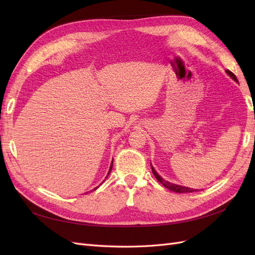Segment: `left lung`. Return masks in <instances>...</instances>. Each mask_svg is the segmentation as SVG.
Wrapping results in <instances>:
<instances>
[{"label":"left lung","mask_w":255,"mask_h":255,"mask_svg":"<svg viewBox=\"0 0 255 255\" xmlns=\"http://www.w3.org/2000/svg\"><path fill=\"white\" fill-rule=\"evenodd\" d=\"M227 73L231 76V78H232L235 82H238L237 81V79H236V76H235V74L233 73V72H231L230 70H227ZM152 168V172H153V174H154V176L156 177V180L159 182V183H161L164 185V186L166 187V188H168L169 190H171V191H175V192H180V194H185V192H194V191H198L197 189H192V188H188V187H184V186H180V185H175V184H171V183H169V182H167V181H165V180H163L161 179V177L156 173V171L154 170V168L153 167H151Z\"/></svg>","instance_id":"1"}]
</instances>
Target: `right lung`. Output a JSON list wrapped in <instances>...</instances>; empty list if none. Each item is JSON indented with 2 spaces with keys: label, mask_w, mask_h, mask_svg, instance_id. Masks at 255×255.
<instances>
[{
  "label": "right lung",
  "mask_w": 255,
  "mask_h": 255,
  "mask_svg": "<svg viewBox=\"0 0 255 255\" xmlns=\"http://www.w3.org/2000/svg\"><path fill=\"white\" fill-rule=\"evenodd\" d=\"M112 168H113V163H112V165H111V168H110V171H109V174L111 173V170H112ZM109 174H107V176H109ZM107 176H106V177H107ZM98 187H99V186H98ZM98 187H97V188H98ZM97 188H95V189H97Z\"/></svg>",
  "instance_id": "add662e5"
}]
</instances>
